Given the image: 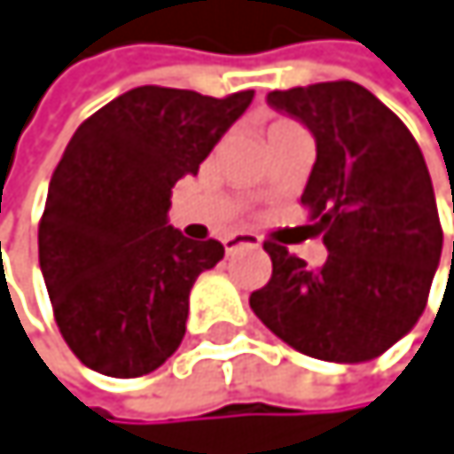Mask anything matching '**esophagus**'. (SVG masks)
<instances>
[{
	"label": "esophagus",
	"mask_w": 454,
	"mask_h": 454,
	"mask_svg": "<svg viewBox=\"0 0 454 454\" xmlns=\"http://www.w3.org/2000/svg\"><path fill=\"white\" fill-rule=\"evenodd\" d=\"M225 250H237V247H261V239L255 234H234V237H225L223 239Z\"/></svg>",
	"instance_id": "34e87169"
}]
</instances>
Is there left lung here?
Returning <instances> with one entry per match:
<instances>
[{
	"mask_svg": "<svg viewBox=\"0 0 454 454\" xmlns=\"http://www.w3.org/2000/svg\"><path fill=\"white\" fill-rule=\"evenodd\" d=\"M267 103L316 138L302 204L318 217L329 255L310 270L267 242L272 278L250 294V308L308 356L338 364L376 359L414 329L442 261L425 158L403 121L354 81L270 92Z\"/></svg>",
	"mask_w": 454,
	"mask_h": 454,
	"instance_id": "8db88e82",
	"label": "left lung"
}]
</instances>
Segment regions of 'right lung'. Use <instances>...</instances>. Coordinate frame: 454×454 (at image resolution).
I'll return each instance as SVG.
<instances>
[{"label":"right lung","instance_id":"obj_1","mask_svg":"<svg viewBox=\"0 0 454 454\" xmlns=\"http://www.w3.org/2000/svg\"><path fill=\"white\" fill-rule=\"evenodd\" d=\"M253 92L138 86L90 116L51 176L37 231L59 333L103 376L158 371L179 348L196 278L223 258L168 225L171 187L199 174Z\"/></svg>","mask_w":454,"mask_h":454}]
</instances>
